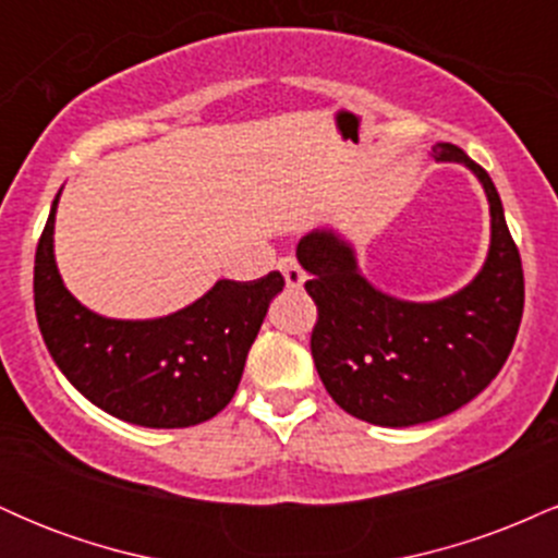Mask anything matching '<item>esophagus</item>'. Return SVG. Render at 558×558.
<instances>
[{
  "label": "esophagus",
  "instance_id": "obj_1",
  "mask_svg": "<svg viewBox=\"0 0 558 558\" xmlns=\"http://www.w3.org/2000/svg\"><path fill=\"white\" fill-rule=\"evenodd\" d=\"M278 270L283 272L288 288H301V286H304L306 272L301 270V265L296 262V257H280L278 259Z\"/></svg>",
  "mask_w": 558,
  "mask_h": 558
}]
</instances>
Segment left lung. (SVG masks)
Listing matches in <instances>:
<instances>
[{"mask_svg":"<svg viewBox=\"0 0 558 558\" xmlns=\"http://www.w3.org/2000/svg\"><path fill=\"white\" fill-rule=\"evenodd\" d=\"M440 162H462L490 204V248L470 286L440 301H401L362 278L354 248L312 230L296 257L317 304L312 360L332 401L351 417L409 427L457 412L501 373L524 310L520 248L506 228L490 175L459 146L435 144Z\"/></svg>","mask_w":558,"mask_h":558,"instance_id":"left-lung-1","label":"left lung"}]
</instances>
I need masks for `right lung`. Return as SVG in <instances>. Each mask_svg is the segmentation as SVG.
I'll use <instances>...</instances> for the list:
<instances>
[{"instance_id": "right-lung-1", "label": "right lung", "mask_w": 558, "mask_h": 558, "mask_svg": "<svg viewBox=\"0 0 558 558\" xmlns=\"http://www.w3.org/2000/svg\"><path fill=\"white\" fill-rule=\"evenodd\" d=\"M34 265L38 330L62 375L112 417L141 427H191L215 417L239 388L246 354L286 280H217L175 315L110 319L86 310L54 262V213Z\"/></svg>"}]
</instances>
